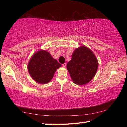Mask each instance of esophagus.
<instances>
[{
	"label": "esophagus",
	"mask_w": 127,
	"mask_h": 127,
	"mask_svg": "<svg viewBox=\"0 0 127 127\" xmlns=\"http://www.w3.org/2000/svg\"><path fill=\"white\" fill-rule=\"evenodd\" d=\"M66 66V63H64V64H62V66L64 67V68H65Z\"/></svg>",
	"instance_id": "1"
}]
</instances>
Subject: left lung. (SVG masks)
<instances>
[{"instance_id": "1", "label": "left lung", "mask_w": 127, "mask_h": 127, "mask_svg": "<svg viewBox=\"0 0 127 127\" xmlns=\"http://www.w3.org/2000/svg\"><path fill=\"white\" fill-rule=\"evenodd\" d=\"M98 65V59L92 51L85 46H81L74 51L66 67L74 83L83 85L92 80Z\"/></svg>"}]
</instances>
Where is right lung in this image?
Wrapping results in <instances>:
<instances>
[{"mask_svg": "<svg viewBox=\"0 0 127 127\" xmlns=\"http://www.w3.org/2000/svg\"><path fill=\"white\" fill-rule=\"evenodd\" d=\"M61 66L56 59L46 50H40L33 54L28 63V71L35 81L46 84L52 80L56 71Z\"/></svg>", "mask_w": 127, "mask_h": 127, "instance_id": "obj_1", "label": "right lung"}]
</instances>
